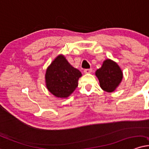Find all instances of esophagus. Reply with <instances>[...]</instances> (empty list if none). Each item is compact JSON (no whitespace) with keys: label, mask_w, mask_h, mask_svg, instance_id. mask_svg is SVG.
Returning <instances> with one entry per match:
<instances>
[{"label":"esophagus","mask_w":149,"mask_h":149,"mask_svg":"<svg viewBox=\"0 0 149 149\" xmlns=\"http://www.w3.org/2000/svg\"><path fill=\"white\" fill-rule=\"evenodd\" d=\"M92 71H93V70L92 69H85L84 70V73L85 74H88V73H91L92 72Z\"/></svg>","instance_id":"1"}]
</instances>
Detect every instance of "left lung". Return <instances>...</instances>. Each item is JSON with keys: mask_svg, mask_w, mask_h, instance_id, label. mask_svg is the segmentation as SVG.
<instances>
[{"mask_svg": "<svg viewBox=\"0 0 149 149\" xmlns=\"http://www.w3.org/2000/svg\"><path fill=\"white\" fill-rule=\"evenodd\" d=\"M95 74L100 81L101 88L108 93L115 91L123 77L122 72L119 65L110 59L104 61L102 68L97 70Z\"/></svg>", "mask_w": 149, "mask_h": 149, "instance_id": "left-lung-1", "label": "left lung"}]
</instances>
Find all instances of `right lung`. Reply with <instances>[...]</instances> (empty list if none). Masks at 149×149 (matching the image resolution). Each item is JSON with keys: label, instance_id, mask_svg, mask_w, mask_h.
<instances>
[{"label": "right lung", "instance_id": "1", "mask_svg": "<svg viewBox=\"0 0 149 149\" xmlns=\"http://www.w3.org/2000/svg\"><path fill=\"white\" fill-rule=\"evenodd\" d=\"M81 77V72L73 68L63 55H59L47 69V88L54 96L65 98L77 87L78 79Z\"/></svg>", "mask_w": 149, "mask_h": 149}]
</instances>
